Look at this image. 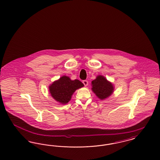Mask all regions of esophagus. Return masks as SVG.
Returning a JSON list of instances; mask_svg holds the SVG:
<instances>
[{
  "mask_svg": "<svg viewBox=\"0 0 160 160\" xmlns=\"http://www.w3.org/2000/svg\"><path fill=\"white\" fill-rule=\"evenodd\" d=\"M83 84L84 85V86H87L88 85V80H83Z\"/></svg>",
  "mask_w": 160,
  "mask_h": 160,
  "instance_id": "esophagus-1",
  "label": "esophagus"
}]
</instances>
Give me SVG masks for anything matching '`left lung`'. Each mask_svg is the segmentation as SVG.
<instances>
[{
	"label": "left lung",
	"mask_w": 160,
	"mask_h": 160,
	"mask_svg": "<svg viewBox=\"0 0 160 160\" xmlns=\"http://www.w3.org/2000/svg\"><path fill=\"white\" fill-rule=\"evenodd\" d=\"M92 90L100 99H104L110 96L114 90L112 84L102 76H98L92 82Z\"/></svg>",
	"instance_id": "left-lung-1"
}]
</instances>
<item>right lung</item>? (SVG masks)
<instances>
[{
    "mask_svg": "<svg viewBox=\"0 0 160 160\" xmlns=\"http://www.w3.org/2000/svg\"><path fill=\"white\" fill-rule=\"evenodd\" d=\"M84 84L78 80H71L70 77L62 76L49 86L51 96L58 102L65 104L70 101L73 93Z\"/></svg>",
    "mask_w": 160,
    "mask_h": 160,
    "instance_id": "right-lung-1",
    "label": "right lung"
}]
</instances>
